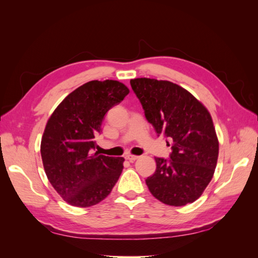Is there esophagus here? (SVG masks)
<instances>
[{"label": "esophagus", "instance_id": "esophagus-1", "mask_svg": "<svg viewBox=\"0 0 258 258\" xmlns=\"http://www.w3.org/2000/svg\"><path fill=\"white\" fill-rule=\"evenodd\" d=\"M126 158L127 160H129L130 162H134V161H136L137 159H139L140 158V156H137V155H131V154H128V155H126Z\"/></svg>", "mask_w": 258, "mask_h": 258}]
</instances>
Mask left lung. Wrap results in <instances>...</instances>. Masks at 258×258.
Masks as SVG:
<instances>
[{"label": "left lung", "instance_id": "1", "mask_svg": "<svg viewBox=\"0 0 258 258\" xmlns=\"http://www.w3.org/2000/svg\"><path fill=\"white\" fill-rule=\"evenodd\" d=\"M130 84L148 122L172 142L169 161L155 157V173L145 181L148 189L168 206L192 204L211 182L217 163L218 139L211 114L174 83L142 77Z\"/></svg>", "mask_w": 258, "mask_h": 258}]
</instances>
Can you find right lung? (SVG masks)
I'll return each instance as SVG.
<instances>
[{
	"label": "right lung",
	"mask_w": 258,
	"mask_h": 258,
	"mask_svg": "<svg viewBox=\"0 0 258 258\" xmlns=\"http://www.w3.org/2000/svg\"><path fill=\"white\" fill-rule=\"evenodd\" d=\"M128 93L120 82H88L67 96L47 120L41 142L44 170L69 205L95 206L118 181L124 159L92 152L105 114Z\"/></svg>",
	"instance_id": "add662e5"
}]
</instances>
